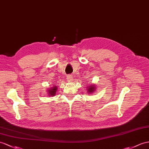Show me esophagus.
<instances>
[{"instance_id":"1","label":"esophagus","mask_w":149,"mask_h":149,"mask_svg":"<svg viewBox=\"0 0 149 149\" xmlns=\"http://www.w3.org/2000/svg\"><path fill=\"white\" fill-rule=\"evenodd\" d=\"M67 79L69 81H72V80H73V77H72L71 75H68V76H67Z\"/></svg>"}]
</instances>
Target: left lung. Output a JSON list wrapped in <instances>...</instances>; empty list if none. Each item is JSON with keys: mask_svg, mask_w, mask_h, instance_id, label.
Segmentation results:
<instances>
[{"mask_svg": "<svg viewBox=\"0 0 149 149\" xmlns=\"http://www.w3.org/2000/svg\"><path fill=\"white\" fill-rule=\"evenodd\" d=\"M87 92L89 93H93L94 91H95V85H90L89 87H87Z\"/></svg>", "mask_w": 149, "mask_h": 149, "instance_id": "1", "label": "left lung"}]
</instances>
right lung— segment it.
I'll use <instances>...</instances> for the list:
<instances>
[{
    "instance_id": "add662e5",
    "label": "right lung",
    "mask_w": 149,
    "mask_h": 149,
    "mask_svg": "<svg viewBox=\"0 0 149 149\" xmlns=\"http://www.w3.org/2000/svg\"><path fill=\"white\" fill-rule=\"evenodd\" d=\"M57 86H53L52 88H50L48 90V94L49 96H54L56 95V91H57Z\"/></svg>"
}]
</instances>
